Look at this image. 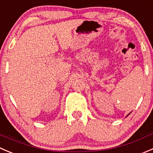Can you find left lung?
Instances as JSON below:
<instances>
[{"instance_id": "obj_1", "label": "left lung", "mask_w": 153, "mask_h": 153, "mask_svg": "<svg viewBox=\"0 0 153 153\" xmlns=\"http://www.w3.org/2000/svg\"><path fill=\"white\" fill-rule=\"evenodd\" d=\"M129 114H130V113H129V114H128V115H127V116H128V115H129Z\"/></svg>"}]
</instances>
